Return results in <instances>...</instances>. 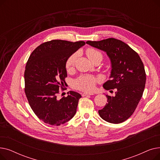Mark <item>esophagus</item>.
Returning a JSON list of instances; mask_svg holds the SVG:
<instances>
[{
    "label": "esophagus",
    "instance_id": "1",
    "mask_svg": "<svg viewBox=\"0 0 160 160\" xmlns=\"http://www.w3.org/2000/svg\"><path fill=\"white\" fill-rule=\"evenodd\" d=\"M93 95V93H82V97H85L86 95Z\"/></svg>",
    "mask_w": 160,
    "mask_h": 160
}]
</instances>
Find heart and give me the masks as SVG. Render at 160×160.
Instances as JSON below:
<instances>
[{"label": "heart", "mask_w": 160, "mask_h": 160, "mask_svg": "<svg viewBox=\"0 0 160 160\" xmlns=\"http://www.w3.org/2000/svg\"><path fill=\"white\" fill-rule=\"evenodd\" d=\"M86 55L89 60L93 62L97 60H102V54L98 50L93 48H88L86 50ZM77 54H73L71 55L67 59L65 62V68L67 71H71L74 67ZM97 80L92 76L83 75L76 79L73 82V86L75 89L84 91H93L95 87Z\"/></svg>", "instance_id": "obj_1"}]
</instances>
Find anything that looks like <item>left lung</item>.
Here are the masks:
<instances>
[{
    "instance_id": "obj_1",
    "label": "left lung",
    "mask_w": 160,
    "mask_h": 160,
    "mask_svg": "<svg viewBox=\"0 0 160 160\" xmlns=\"http://www.w3.org/2000/svg\"><path fill=\"white\" fill-rule=\"evenodd\" d=\"M86 43L106 52L112 64L110 79L103 88L116 89L115 96L106 95L108 103L98 110L99 115L108 122L121 123L133 114L143 93L146 82L143 63L138 54L121 40L108 38Z\"/></svg>"
}]
</instances>
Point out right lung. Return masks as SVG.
<instances>
[{"instance_id":"obj_1","label":"right lung","mask_w":160,"mask_h":160,"mask_svg":"<svg viewBox=\"0 0 160 160\" xmlns=\"http://www.w3.org/2000/svg\"><path fill=\"white\" fill-rule=\"evenodd\" d=\"M84 41L52 40L38 46L30 56L24 71V91L33 112L44 122L60 126L77 112L81 95L70 91L67 97L57 98L65 83L67 59Z\"/></svg>"}]
</instances>
